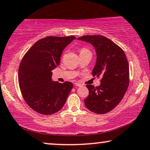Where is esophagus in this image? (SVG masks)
<instances>
[{
	"mask_svg": "<svg viewBox=\"0 0 150 150\" xmlns=\"http://www.w3.org/2000/svg\"><path fill=\"white\" fill-rule=\"evenodd\" d=\"M75 85L77 87H81L83 85L81 84V83H75Z\"/></svg>",
	"mask_w": 150,
	"mask_h": 150,
	"instance_id": "obj_1",
	"label": "esophagus"
}]
</instances>
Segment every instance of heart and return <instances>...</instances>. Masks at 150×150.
I'll use <instances>...</instances> for the list:
<instances>
[{"instance_id": "1", "label": "heart", "mask_w": 150, "mask_h": 150, "mask_svg": "<svg viewBox=\"0 0 150 150\" xmlns=\"http://www.w3.org/2000/svg\"><path fill=\"white\" fill-rule=\"evenodd\" d=\"M89 52V51L86 49H82L81 50V52Z\"/></svg>"}]
</instances>
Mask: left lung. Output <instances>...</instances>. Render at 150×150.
Wrapping results in <instances>:
<instances>
[{"mask_svg": "<svg viewBox=\"0 0 150 150\" xmlns=\"http://www.w3.org/2000/svg\"><path fill=\"white\" fill-rule=\"evenodd\" d=\"M78 40L89 42L96 54L93 76H101L100 85H87L89 95L85 105L91 112L106 114L119 104L129 85V65L123 50L100 35H87Z\"/></svg>", "mask_w": 150, "mask_h": 150, "instance_id": "left-lung-1", "label": "left lung"}]
</instances>
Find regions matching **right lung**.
<instances>
[{
	"label": "right lung",
	"mask_w": 150,
	"mask_h": 150,
	"mask_svg": "<svg viewBox=\"0 0 150 150\" xmlns=\"http://www.w3.org/2000/svg\"><path fill=\"white\" fill-rule=\"evenodd\" d=\"M74 36H49L34 43L25 54L18 69V83L25 102L43 115L55 114L63 108L73 87L72 83L52 81V70L59 65L63 50Z\"/></svg>",
	"instance_id": "add662e5"
}]
</instances>
